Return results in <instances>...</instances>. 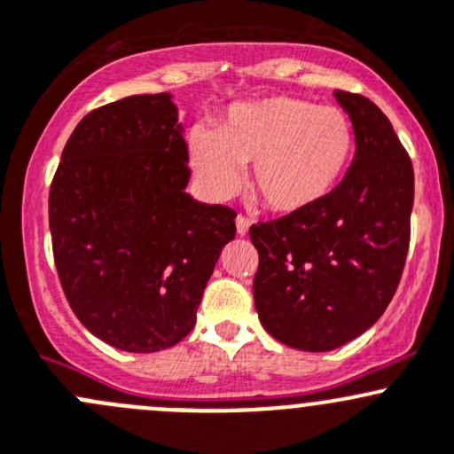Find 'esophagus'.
<instances>
[{
	"label": "esophagus",
	"mask_w": 454,
	"mask_h": 454,
	"mask_svg": "<svg viewBox=\"0 0 454 454\" xmlns=\"http://www.w3.org/2000/svg\"><path fill=\"white\" fill-rule=\"evenodd\" d=\"M249 227H251L249 218H245V216H238V218H236V231H238V236H247V233H249Z\"/></svg>",
	"instance_id": "34e87169"
}]
</instances>
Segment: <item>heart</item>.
Returning a JSON list of instances; mask_svg holds the SVG:
<instances>
[{"mask_svg":"<svg viewBox=\"0 0 454 454\" xmlns=\"http://www.w3.org/2000/svg\"><path fill=\"white\" fill-rule=\"evenodd\" d=\"M190 163L209 194L225 199L251 166V188L278 214H301L339 188L356 151L354 126L339 106L295 96L236 105L218 130L188 135Z\"/></svg>","mask_w":454,"mask_h":454,"instance_id":"b5f03b06","label":"heart"}]
</instances>
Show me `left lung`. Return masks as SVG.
<instances>
[{"instance_id":"1","label":"left lung","mask_w":454,"mask_h":454,"mask_svg":"<svg viewBox=\"0 0 454 454\" xmlns=\"http://www.w3.org/2000/svg\"><path fill=\"white\" fill-rule=\"evenodd\" d=\"M356 135L339 188L317 207L249 229L255 310L273 339L330 352L372 328L398 288L411 238L413 166L389 118L334 91Z\"/></svg>"}]
</instances>
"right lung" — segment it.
Returning a JSON list of instances; mask_svg holds the SVG:
<instances>
[{
  "instance_id": "add662e5",
  "label": "right lung",
  "mask_w": 454,
  "mask_h": 454,
  "mask_svg": "<svg viewBox=\"0 0 454 454\" xmlns=\"http://www.w3.org/2000/svg\"><path fill=\"white\" fill-rule=\"evenodd\" d=\"M188 144L170 93L129 96L78 122L50 188L60 286L81 324L133 354L172 348L196 310L236 212L185 192Z\"/></svg>"
}]
</instances>
